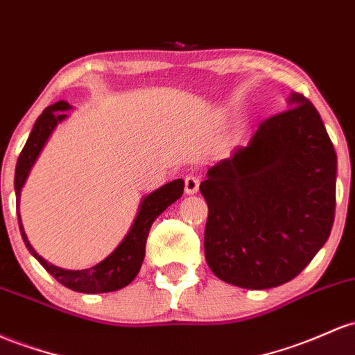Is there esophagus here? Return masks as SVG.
Returning <instances> with one entry per match:
<instances>
[{"mask_svg":"<svg viewBox=\"0 0 355 355\" xmlns=\"http://www.w3.org/2000/svg\"><path fill=\"white\" fill-rule=\"evenodd\" d=\"M198 185H200V182H198L197 177H193V175L185 177V193L187 196H193V193H197Z\"/></svg>","mask_w":355,"mask_h":355,"instance_id":"esophagus-1","label":"esophagus"}]
</instances>
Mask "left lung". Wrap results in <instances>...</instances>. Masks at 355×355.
Listing matches in <instances>:
<instances>
[{"mask_svg":"<svg viewBox=\"0 0 355 355\" xmlns=\"http://www.w3.org/2000/svg\"><path fill=\"white\" fill-rule=\"evenodd\" d=\"M285 112L263 121L246 146L210 166L205 259L222 282L268 290L293 279L329 239L337 155L320 114L291 92Z\"/></svg>","mask_w":355,"mask_h":355,"instance_id":"1","label":"left lung"}]
</instances>
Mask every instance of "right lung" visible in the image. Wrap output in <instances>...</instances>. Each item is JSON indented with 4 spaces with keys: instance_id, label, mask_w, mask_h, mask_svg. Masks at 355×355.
I'll return each mask as SVG.
<instances>
[{
    "instance_id": "obj_1",
    "label": "right lung",
    "mask_w": 355,
    "mask_h": 355,
    "mask_svg": "<svg viewBox=\"0 0 355 355\" xmlns=\"http://www.w3.org/2000/svg\"><path fill=\"white\" fill-rule=\"evenodd\" d=\"M69 109H72L69 103L58 101V103L46 107L38 116V119L35 121L32 133H30L21 153H19L17 170H15L17 209L19 204V196H21V189L25 185L26 178H28L30 170L33 168L38 155L42 153V150H44L45 143L49 141L53 130H55L62 121L67 118ZM182 193H184V180L177 178V180H171L168 184L159 187L155 192L143 197L141 204L138 207V214H136L133 220V225L128 231V234L124 236V239L121 241L119 246L106 259H103L96 266L89 268V270H64V268L53 266L52 263L42 258L35 251L32 244H30L28 237L25 234V229H23L21 217H19L18 212L19 232H21L23 243L28 248V251L32 252L33 258L38 259V263L58 283L70 288V290L79 291V293H107V291H116L128 286L136 278V275H138L139 268L143 264V259H145L146 237L148 232H150L151 224H153L155 219H157L163 210H166L173 202H177L182 197Z\"/></svg>"
}]
</instances>
